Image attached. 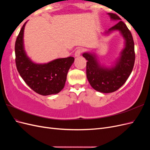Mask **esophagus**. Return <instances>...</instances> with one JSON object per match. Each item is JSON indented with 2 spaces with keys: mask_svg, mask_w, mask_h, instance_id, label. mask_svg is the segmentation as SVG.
Segmentation results:
<instances>
[{
  "mask_svg": "<svg viewBox=\"0 0 150 150\" xmlns=\"http://www.w3.org/2000/svg\"><path fill=\"white\" fill-rule=\"evenodd\" d=\"M83 52V49H81V48H78V49L76 50L75 53H74L75 57H79V56H80L81 54V52Z\"/></svg>",
  "mask_w": 150,
  "mask_h": 150,
  "instance_id": "obj_1",
  "label": "esophagus"
}]
</instances>
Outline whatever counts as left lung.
I'll list each match as a JSON object with an SVG mask.
<instances>
[{"label": "left lung", "instance_id": "obj_1", "mask_svg": "<svg viewBox=\"0 0 150 150\" xmlns=\"http://www.w3.org/2000/svg\"><path fill=\"white\" fill-rule=\"evenodd\" d=\"M111 19L120 21L115 25L104 32L109 35L119 31L125 39V46L116 61L110 66L101 65L94 52H84L86 62V76L90 85L97 91L110 93L120 88L126 81L133 69L135 60L134 44L131 32L118 16L108 13Z\"/></svg>", "mask_w": 150, "mask_h": 150}]
</instances>
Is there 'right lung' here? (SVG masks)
<instances>
[{
    "mask_svg": "<svg viewBox=\"0 0 150 150\" xmlns=\"http://www.w3.org/2000/svg\"><path fill=\"white\" fill-rule=\"evenodd\" d=\"M26 22L18 35L16 44V64L25 83L42 96L56 94L64 88L73 57L56 59L45 64H37L28 56L24 49V32Z\"/></svg>",
    "mask_w": 150,
    "mask_h": 150,
    "instance_id": "right-lung-1",
    "label": "right lung"
}]
</instances>
